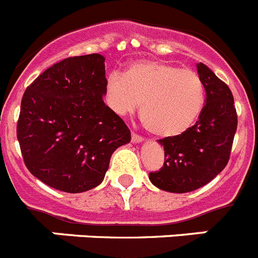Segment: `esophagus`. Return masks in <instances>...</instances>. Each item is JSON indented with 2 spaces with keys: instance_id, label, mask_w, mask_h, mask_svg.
Instances as JSON below:
<instances>
[{
  "instance_id": "obj_1",
  "label": "esophagus",
  "mask_w": 258,
  "mask_h": 258,
  "mask_svg": "<svg viewBox=\"0 0 258 258\" xmlns=\"http://www.w3.org/2000/svg\"><path fill=\"white\" fill-rule=\"evenodd\" d=\"M132 142H133V143H141V142H143V138L141 136H138V134L132 133Z\"/></svg>"
}]
</instances>
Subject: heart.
<instances>
[{"label":"heart","mask_w":258,"mask_h":258,"mask_svg":"<svg viewBox=\"0 0 258 258\" xmlns=\"http://www.w3.org/2000/svg\"><path fill=\"white\" fill-rule=\"evenodd\" d=\"M106 102L118 116L133 113L141 101L140 116L150 133L175 138L190 129L204 106V86L194 71L161 60H140L127 67L124 77L109 75Z\"/></svg>","instance_id":"b5f03b06"}]
</instances>
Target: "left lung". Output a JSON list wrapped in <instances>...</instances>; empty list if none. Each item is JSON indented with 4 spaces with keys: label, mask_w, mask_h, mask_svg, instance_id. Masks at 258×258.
<instances>
[{
    "label": "left lung",
    "mask_w": 258,
    "mask_h": 258,
    "mask_svg": "<svg viewBox=\"0 0 258 258\" xmlns=\"http://www.w3.org/2000/svg\"><path fill=\"white\" fill-rule=\"evenodd\" d=\"M206 90V106L197 124L182 136L159 140L165 161L160 170L149 174L152 184L169 192L200 188L223 170L231 154L238 126L234 97L229 86L206 64H198Z\"/></svg>",
    "instance_id": "obj_1"
}]
</instances>
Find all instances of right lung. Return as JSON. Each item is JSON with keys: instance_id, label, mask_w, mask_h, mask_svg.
Listing matches in <instances>:
<instances>
[{"instance_id": "1", "label": "right lung", "mask_w": 258, "mask_h": 258, "mask_svg": "<svg viewBox=\"0 0 258 258\" xmlns=\"http://www.w3.org/2000/svg\"><path fill=\"white\" fill-rule=\"evenodd\" d=\"M101 54L52 64L26 89L17 125L23 160L47 186L84 192L104 178L117 147L131 142L122 118L106 106Z\"/></svg>"}]
</instances>
